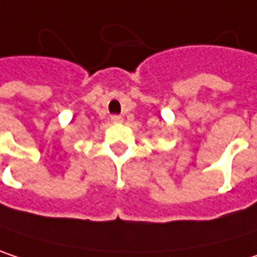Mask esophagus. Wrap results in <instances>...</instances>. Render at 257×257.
Wrapping results in <instances>:
<instances>
[{
  "mask_svg": "<svg viewBox=\"0 0 257 257\" xmlns=\"http://www.w3.org/2000/svg\"><path fill=\"white\" fill-rule=\"evenodd\" d=\"M111 122H114V123H120V122H123V119H122V116L113 114V116H111Z\"/></svg>",
  "mask_w": 257,
  "mask_h": 257,
  "instance_id": "esophagus-1",
  "label": "esophagus"
}]
</instances>
